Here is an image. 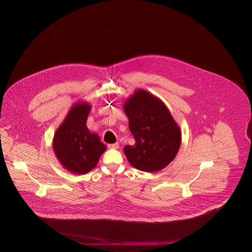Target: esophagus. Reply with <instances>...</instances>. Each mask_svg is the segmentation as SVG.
I'll list each match as a JSON object with an SVG mask.
<instances>
[{
	"label": "esophagus",
	"instance_id": "34e87169",
	"mask_svg": "<svg viewBox=\"0 0 252 252\" xmlns=\"http://www.w3.org/2000/svg\"><path fill=\"white\" fill-rule=\"evenodd\" d=\"M108 148H110V149H117V148L119 147V144H117V143L108 144Z\"/></svg>",
	"mask_w": 252,
	"mask_h": 252
}]
</instances>
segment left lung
Listing matches in <instances>:
<instances>
[{"label": "left lung", "instance_id": "obj_1", "mask_svg": "<svg viewBox=\"0 0 252 252\" xmlns=\"http://www.w3.org/2000/svg\"><path fill=\"white\" fill-rule=\"evenodd\" d=\"M123 109L136 141L123 148L129 163L147 173L167 167L180 150L181 131L166 105L148 91L137 89Z\"/></svg>", "mask_w": 252, "mask_h": 252}]
</instances>
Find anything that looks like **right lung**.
<instances>
[{"label": "right lung", "mask_w": 252, "mask_h": 252, "mask_svg": "<svg viewBox=\"0 0 252 252\" xmlns=\"http://www.w3.org/2000/svg\"><path fill=\"white\" fill-rule=\"evenodd\" d=\"M90 110L91 105L87 102L73 104L53 137L56 158L63 168L76 175L93 170L107 149L99 136L86 126Z\"/></svg>", "instance_id": "obj_1"}]
</instances>
